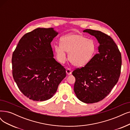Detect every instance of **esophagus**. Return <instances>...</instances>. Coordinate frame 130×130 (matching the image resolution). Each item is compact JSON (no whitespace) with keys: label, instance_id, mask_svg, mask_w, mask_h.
I'll list each match as a JSON object with an SVG mask.
<instances>
[{"label":"esophagus","instance_id":"esophagus-1","mask_svg":"<svg viewBox=\"0 0 130 130\" xmlns=\"http://www.w3.org/2000/svg\"><path fill=\"white\" fill-rule=\"evenodd\" d=\"M66 73H67V74H68V75H71V73H72V71H71V69H70V68H67V69H66Z\"/></svg>","mask_w":130,"mask_h":130}]
</instances>
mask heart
I'll use <instances>...</instances> for the list:
<instances>
[{
    "label": "heart",
    "mask_w": 130,
    "mask_h": 130,
    "mask_svg": "<svg viewBox=\"0 0 130 130\" xmlns=\"http://www.w3.org/2000/svg\"><path fill=\"white\" fill-rule=\"evenodd\" d=\"M60 46H55V52L60 62L66 60V53H69V60L76 67H83L92 59L96 52L94 41L87 39L84 36L71 34L60 39Z\"/></svg>",
    "instance_id": "b5f03b06"
}]
</instances>
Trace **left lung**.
I'll list each match as a JSON object with an SVG mask.
<instances>
[{
	"instance_id": "left-lung-1",
	"label": "left lung",
	"mask_w": 130,
	"mask_h": 130,
	"mask_svg": "<svg viewBox=\"0 0 130 130\" xmlns=\"http://www.w3.org/2000/svg\"><path fill=\"white\" fill-rule=\"evenodd\" d=\"M96 38L99 53L81 68L72 72L76 78L74 92L78 99L93 103L103 100L117 83L121 74L122 56L113 39L100 31H83Z\"/></svg>"
}]
</instances>
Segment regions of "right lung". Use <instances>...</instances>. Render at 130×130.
Here are the masks:
<instances>
[{
    "instance_id": "obj_1",
    "label": "right lung",
    "mask_w": 130,
    "mask_h": 130,
    "mask_svg": "<svg viewBox=\"0 0 130 130\" xmlns=\"http://www.w3.org/2000/svg\"><path fill=\"white\" fill-rule=\"evenodd\" d=\"M58 35L52 28L36 29L21 38L13 53L14 79L31 100L50 99L66 76V69L53 58L51 45Z\"/></svg>"
}]
</instances>
